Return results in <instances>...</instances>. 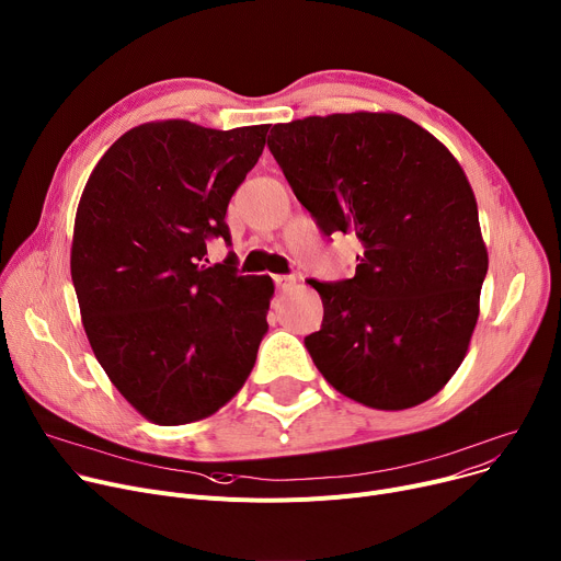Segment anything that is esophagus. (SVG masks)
Wrapping results in <instances>:
<instances>
[{
	"label": "esophagus",
	"instance_id": "1",
	"mask_svg": "<svg viewBox=\"0 0 561 561\" xmlns=\"http://www.w3.org/2000/svg\"><path fill=\"white\" fill-rule=\"evenodd\" d=\"M274 283H276V287L278 289H289V287H294L296 285V278L294 276H274Z\"/></svg>",
	"mask_w": 561,
	"mask_h": 561
}]
</instances>
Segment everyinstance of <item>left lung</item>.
<instances>
[{"mask_svg": "<svg viewBox=\"0 0 561 561\" xmlns=\"http://www.w3.org/2000/svg\"><path fill=\"white\" fill-rule=\"evenodd\" d=\"M270 151L325 236L355 233V276L308 280L323 301L306 348L344 397L408 410L462 365L489 257L465 170L397 113L274 124Z\"/></svg>", "mask_w": 561, "mask_h": 561, "instance_id": "left-lung-1", "label": "left lung"}]
</instances>
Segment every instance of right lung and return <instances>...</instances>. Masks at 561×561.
<instances>
[{
  "instance_id": "add662e5",
  "label": "right lung",
  "mask_w": 561,
  "mask_h": 561,
  "mask_svg": "<svg viewBox=\"0 0 561 561\" xmlns=\"http://www.w3.org/2000/svg\"><path fill=\"white\" fill-rule=\"evenodd\" d=\"M270 124L147 122L92 170L75 219L72 283L88 342L122 397L158 425L206 419L247 382L267 333L270 276L210 265L230 196Z\"/></svg>"
}]
</instances>
